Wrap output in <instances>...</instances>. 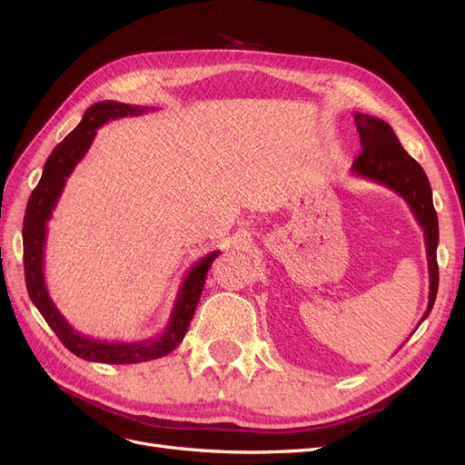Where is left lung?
<instances>
[{"label":"left lung","instance_id":"1","mask_svg":"<svg viewBox=\"0 0 465 465\" xmlns=\"http://www.w3.org/2000/svg\"><path fill=\"white\" fill-rule=\"evenodd\" d=\"M357 132L361 137V154L353 161V174L376 182L396 192L411 207L417 223L425 232V248L429 260V306L420 318L423 322L430 311L439 291V263H436V246H439V217L432 205V190L429 178L420 164L407 154L391 125L384 120L355 114Z\"/></svg>","mask_w":465,"mask_h":465}]
</instances>
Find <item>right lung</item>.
Returning <instances> with one entry per match:
<instances>
[{
	"label": "right lung",
	"mask_w": 465,
	"mask_h": 465,
	"mask_svg": "<svg viewBox=\"0 0 465 465\" xmlns=\"http://www.w3.org/2000/svg\"><path fill=\"white\" fill-rule=\"evenodd\" d=\"M153 108L124 104L114 101H103L87 108L77 128L69 134L64 142L55 147L45 164L38 186L33 190L31 200L26 203L25 221H23V262H25V283L33 304L38 312L48 322L54 333L60 337V341L72 351L74 355L93 362L106 364H134L159 359L174 351L188 331L190 322L193 318L195 306L200 302L202 291L205 285V277L209 265L221 254L219 250L211 252L200 262H195L184 281L178 289L174 308L168 318L166 328L161 335L149 337L143 341H103L93 340L89 335H83L72 328L62 312L55 308L50 299L46 281H45V246L48 221L52 219V211L55 209L60 195L64 192L69 174L74 173L77 163L85 157L96 130L110 120H118L124 116H139Z\"/></svg>",
	"instance_id": "1"
}]
</instances>
